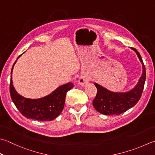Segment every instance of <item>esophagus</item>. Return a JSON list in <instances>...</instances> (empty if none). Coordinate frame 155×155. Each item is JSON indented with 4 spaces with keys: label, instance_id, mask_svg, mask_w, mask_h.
Returning a JSON list of instances; mask_svg holds the SVG:
<instances>
[{
    "label": "esophagus",
    "instance_id": "34e87169",
    "mask_svg": "<svg viewBox=\"0 0 155 155\" xmlns=\"http://www.w3.org/2000/svg\"><path fill=\"white\" fill-rule=\"evenodd\" d=\"M89 78H88L87 76H85V75L80 76V77L78 80V84H79L80 85H81V86L85 85L87 83H89Z\"/></svg>",
    "mask_w": 155,
    "mask_h": 155
}]
</instances>
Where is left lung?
<instances>
[{"instance_id":"1","label":"left lung","mask_w":155,"mask_h":155,"mask_svg":"<svg viewBox=\"0 0 155 155\" xmlns=\"http://www.w3.org/2000/svg\"><path fill=\"white\" fill-rule=\"evenodd\" d=\"M134 50L142 64V74L134 89L126 93H114L105 89L97 83H94L97 89L96 97L93 101V107L99 113L111 116L120 115L128 110L137 104L140 99L146 80V69L140 53Z\"/></svg>"}]
</instances>
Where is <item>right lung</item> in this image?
Listing matches in <instances>:
<instances>
[{
  "label": "right lung",
  "instance_id": "1",
  "mask_svg": "<svg viewBox=\"0 0 155 155\" xmlns=\"http://www.w3.org/2000/svg\"><path fill=\"white\" fill-rule=\"evenodd\" d=\"M16 62L17 60L12 67L11 74ZM73 87L74 84L72 83H68L58 87L51 94L44 97L37 99H27L20 95L16 91L13 85L12 76H11L10 94L14 104L23 116L28 119L30 118L44 122L51 121L59 116L64 106L66 93Z\"/></svg>",
  "mask_w": 155,
  "mask_h": 155
}]
</instances>
